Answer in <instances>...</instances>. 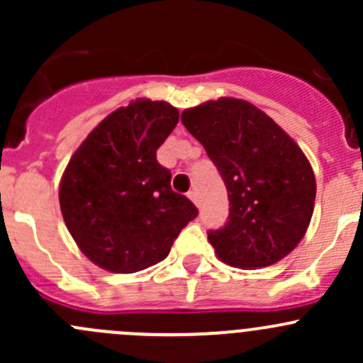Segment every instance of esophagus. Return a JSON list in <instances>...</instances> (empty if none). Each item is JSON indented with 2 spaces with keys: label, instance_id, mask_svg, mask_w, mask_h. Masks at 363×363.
I'll return each instance as SVG.
<instances>
[{
  "label": "esophagus",
  "instance_id": "34e87169",
  "mask_svg": "<svg viewBox=\"0 0 363 363\" xmlns=\"http://www.w3.org/2000/svg\"><path fill=\"white\" fill-rule=\"evenodd\" d=\"M188 199L191 200V202L195 203V205H200V200H199V193H196V191H189V193H188Z\"/></svg>",
  "mask_w": 363,
  "mask_h": 363
}]
</instances>
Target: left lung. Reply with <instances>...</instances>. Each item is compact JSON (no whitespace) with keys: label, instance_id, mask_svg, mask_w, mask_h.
I'll list each match as a JSON object with an SVG mask.
<instances>
[{"label":"left lung","instance_id":"1","mask_svg":"<svg viewBox=\"0 0 363 363\" xmlns=\"http://www.w3.org/2000/svg\"><path fill=\"white\" fill-rule=\"evenodd\" d=\"M228 189L230 216L208 232L221 262L239 269L274 265L306 235L316 179L294 138L255 105L219 98L181 116Z\"/></svg>","mask_w":363,"mask_h":363}]
</instances>
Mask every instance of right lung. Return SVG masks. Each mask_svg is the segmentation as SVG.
Wrapping results in <instances>:
<instances>
[{
    "label": "right lung",
    "mask_w": 363,
    "mask_h": 363,
    "mask_svg": "<svg viewBox=\"0 0 363 363\" xmlns=\"http://www.w3.org/2000/svg\"><path fill=\"white\" fill-rule=\"evenodd\" d=\"M179 123L167 101H131L105 117L65 168L60 205L80 251L101 269L131 274L161 262L199 216L172 191L156 151Z\"/></svg>",
    "instance_id": "add662e5"
}]
</instances>
